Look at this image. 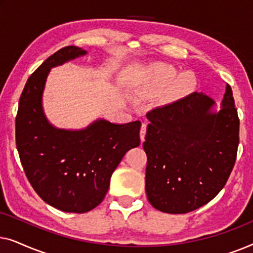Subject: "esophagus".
Instances as JSON below:
<instances>
[{
  "label": "esophagus",
  "instance_id": "34e87169",
  "mask_svg": "<svg viewBox=\"0 0 253 253\" xmlns=\"http://www.w3.org/2000/svg\"><path fill=\"white\" fill-rule=\"evenodd\" d=\"M146 127H147V124L146 123L141 124V127H140V139H141V141L145 140V134H146Z\"/></svg>",
  "mask_w": 253,
  "mask_h": 253
}]
</instances>
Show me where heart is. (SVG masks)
<instances>
[{
    "mask_svg": "<svg viewBox=\"0 0 253 253\" xmlns=\"http://www.w3.org/2000/svg\"><path fill=\"white\" fill-rule=\"evenodd\" d=\"M193 79L188 72L176 74L170 65L154 63L150 65L145 72L143 91L145 93H157L164 88V95L168 101H174L184 96L192 87Z\"/></svg>",
    "mask_w": 253,
    "mask_h": 253,
    "instance_id": "1",
    "label": "heart"
}]
</instances>
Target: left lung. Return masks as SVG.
<instances>
[{"label": "left lung", "mask_w": 253, "mask_h": 253, "mask_svg": "<svg viewBox=\"0 0 253 253\" xmlns=\"http://www.w3.org/2000/svg\"><path fill=\"white\" fill-rule=\"evenodd\" d=\"M146 116L145 190L151 205L170 214L206 205L222 190L236 160L240 120L230 86L219 109L213 98L195 92Z\"/></svg>", "instance_id": "8db88e82"}]
</instances>
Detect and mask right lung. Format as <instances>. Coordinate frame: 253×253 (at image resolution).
Listing matches in <instances>:
<instances>
[{
  "label": "right lung",
  "instance_id": "1",
  "mask_svg": "<svg viewBox=\"0 0 253 253\" xmlns=\"http://www.w3.org/2000/svg\"><path fill=\"white\" fill-rule=\"evenodd\" d=\"M86 54L67 46L48 57L27 79L16 117L17 150L27 179L44 203L67 213L95 209L121 160L140 144V121L117 124L98 119L72 130L47 119L42 98L50 69Z\"/></svg>",
  "mask_w": 253,
  "mask_h": 253
}]
</instances>
